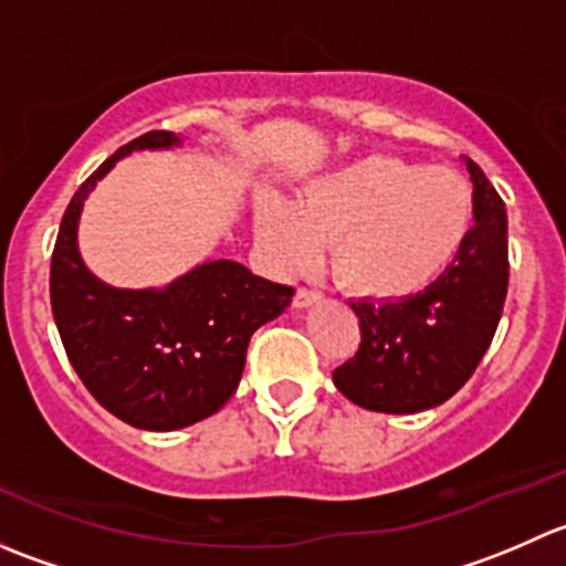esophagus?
<instances>
[{
	"label": "esophagus",
	"instance_id": "1",
	"mask_svg": "<svg viewBox=\"0 0 566 566\" xmlns=\"http://www.w3.org/2000/svg\"><path fill=\"white\" fill-rule=\"evenodd\" d=\"M293 304L298 306V310H306V306H315V304H319V293H315V290H306V287H301L298 293H295Z\"/></svg>",
	"mask_w": 566,
	"mask_h": 566
}]
</instances>
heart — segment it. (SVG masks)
<instances>
[{
  "label": "heart",
  "mask_w": 566,
  "mask_h": 566,
  "mask_svg": "<svg viewBox=\"0 0 566 566\" xmlns=\"http://www.w3.org/2000/svg\"><path fill=\"white\" fill-rule=\"evenodd\" d=\"M473 191L460 172L364 156L312 177L293 202L254 199V232L282 271L310 265L328 241L331 268L353 295L405 301L430 287L465 247Z\"/></svg>",
  "instance_id": "1"
}]
</instances>
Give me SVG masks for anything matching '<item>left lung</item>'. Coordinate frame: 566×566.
I'll use <instances>...</instances> for the list:
<instances>
[{
  "label": "left lung",
  "instance_id": "1",
  "mask_svg": "<svg viewBox=\"0 0 566 566\" xmlns=\"http://www.w3.org/2000/svg\"><path fill=\"white\" fill-rule=\"evenodd\" d=\"M473 182V227L458 260L419 295L356 301V358L334 369L353 405L378 413H419L458 394L493 342L510 284L506 210L482 169L462 158Z\"/></svg>",
  "mask_w": 566,
  "mask_h": 566
}]
</instances>
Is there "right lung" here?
Here are the masks:
<instances>
[{
	"label": "right lung",
	"instance_id": "1",
	"mask_svg": "<svg viewBox=\"0 0 566 566\" xmlns=\"http://www.w3.org/2000/svg\"><path fill=\"white\" fill-rule=\"evenodd\" d=\"M175 147L182 136L150 130L106 158L73 193L51 254V312L71 367L108 413L150 432L182 430L224 408L251 334L293 301V287L216 256L164 287H114L90 271L78 251L90 193L130 153Z\"/></svg>",
	"mask_w": 566,
	"mask_h": 566
}]
</instances>
